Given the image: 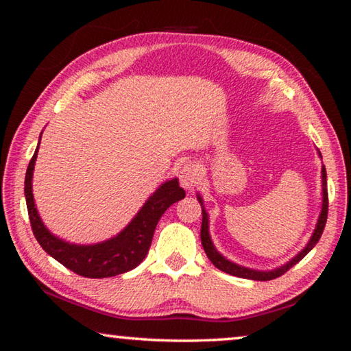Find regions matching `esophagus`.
<instances>
[{
	"label": "esophagus",
	"instance_id": "34e87169",
	"mask_svg": "<svg viewBox=\"0 0 351 351\" xmlns=\"http://www.w3.org/2000/svg\"><path fill=\"white\" fill-rule=\"evenodd\" d=\"M199 173L197 165L193 164H186L180 171V182L181 186L186 190H192L195 187V184L199 180Z\"/></svg>",
	"mask_w": 351,
	"mask_h": 351
}]
</instances>
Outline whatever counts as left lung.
Wrapping results in <instances>:
<instances>
[{
    "label": "left lung",
    "mask_w": 351,
    "mask_h": 351,
    "mask_svg": "<svg viewBox=\"0 0 351 351\" xmlns=\"http://www.w3.org/2000/svg\"><path fill=\"white\" fill-rule=\"evenodd\" d=\"M317 153H319V158L322 159V154H320L319 150H317ZM320 173H322V207H320V213H319L316 228H314L310 240H308L305 247L302 249L299 254H295L289 261H287V263L278 266V268L268 269V271H260V269L247 268V266L239 265L232 260L226 258L221 252L217 251V247H215V245H213V241L210 239V232H209V213H207L206 207H204L203 197H201L199 193H197V199L199 201V204H201V210H203V223H201V245H203L206 255L209 257V260L212 261L213 266L218 268L219 271L226 272V274H230V276H235V277H240V278H249V280L265 282V280H272V278L280 277L289 268H293L295 263H299V261L304 258L305 255L310 252L314 246H316V243L319 241L320 237H322L325 223H326V213H328V190H326L325 165H322V171H320Z\"/></svg>",
    "instance_id": "obj_1"
}]
</instances>
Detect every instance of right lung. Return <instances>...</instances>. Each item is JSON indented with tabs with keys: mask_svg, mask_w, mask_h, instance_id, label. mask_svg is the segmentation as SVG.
I'll return each mask as SVG.
<instances>
[{
	"mask_svg": "<svg viewBox=\"0 0 351 351\" xmlns=\"http://www.w3.org/2000/svg\"><path fill=\"white\" fill-rule=\"evenodd\" d=\"M38 145L27 165L25 178V197L27 204L29 219H31L32 232L40 246L56 258L58 263L66 266L75 274L88 278H105L114 277L123 272L134 269L150 249L152 239L156 229V224L161 219L162 213L171 204L186 197L184 189L180 187L176 178L162 182L141 207L139 212L133 217L125 228L117 235L108 240L93 245H77L60 239L46 228L43 219L40 218L32 193V178L35 161H37Z\"/></svg>",
	"mask_w": 351,
	"mask_h": 351,
	"instance_id": "obj_1",
	"label": "right lung"
}]
</instances>
